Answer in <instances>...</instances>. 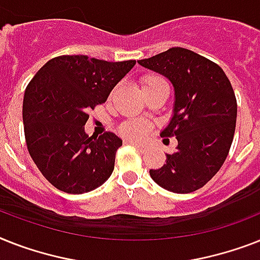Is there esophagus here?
<instances>
[{
    "label": "esophagus",
    "mask_w": 260,
    "mask_h": 260,
    "mask_svg": "<svg viewBox=\"0 0 260 260\" xmlns=\"http://www.w3.org/2000/svg\"><path fill=\"white\" fill-rule=\"evenodd\" d=\"M125 144H131L134 145V147H136V148L139 149H144V145L140 144V143H136V141H132V140H125Z\"/></svg>",
    "instance_id": "1"
}]
</instances>
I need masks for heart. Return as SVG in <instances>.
I'll return each mask as SVG.
<instances>
[{
    "label": "heart",
    "instance_id": "b5f03b06",
    "mask_svg": "<svg viewBox=\"0 0 260 260\" xmlns=\"http://www.w3.org/2000/svg\"><path fill=\"white\" fill-rule=\"evenodd\" d=\"M163 84H166V81L157 75H147L141 77L140 80L143 92L151 89V88H155V86L163 85ZM148 132L149 125L145 123L144 120L140 119H128L119 125V134L128 140L140 141L148 135Z\"/></svg>",
    "mask_w": 260,
    "mask_h": 260
}]
</instances>
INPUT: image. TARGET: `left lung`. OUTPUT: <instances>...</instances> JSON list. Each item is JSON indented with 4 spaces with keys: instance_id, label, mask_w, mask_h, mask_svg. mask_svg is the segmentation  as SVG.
<instances>
[{
    "instance_id": "8db88e82",
    "label": "left lung",
    "mask_w": 260,
    "mask_h": 260,
    "mask_svg": "<svg viewBox=\"0 0 260 260\" xmlns=\"http://www.w3.org/2000/svg\"><path fill=\"white\" fill-rule=\"evenodd\" d=\"M137 62L175 88L174 116L161 136L176 137L178 151L167 153L161 168L149 170L151 178L175 193L202 188L218 174L234 140L238 105L229 77L214 61L179 46Z\"/></svg>"
}]
</instances>
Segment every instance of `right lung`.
Here are the masks:
<instances>
[{"label":"right lung","instance_id":"right-lung-1","mask_svg":"<svg viewBox=\"0 0 260 260\" xmlns=\"http://www.w3.org/2000/svg\"><path fill=\"white\" fill-rule=\"evenodd\" d=\"M135 64L65 54L48 61L27 84L22 104L27 151L57 189L80 195L112 175L123 141L112 132L88 136L86 112L105 103Z\"/></svg>","mask_w":260,"mask_h":260}]
</instances>
